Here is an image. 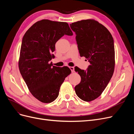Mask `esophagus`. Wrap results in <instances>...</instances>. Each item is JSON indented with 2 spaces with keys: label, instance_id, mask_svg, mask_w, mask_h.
Masks as SVG:
<instances>
[{
  "label": "esophagus",
  "instance_id": "obj_1",
  "mask_svg": "<svg viewBox=\"0 0 134 134\" xmlns=\"http://www.w3.org/2000/svg\"><path fill=\"white\" fill-rule=\"evenodd\" d=\"M69 68H70V69L71 70V72H72V73L74 72V68L73 67H69Z\"/></svg>",
  "mask_w": 134,
  "mask_h": 134
}]
</instances>
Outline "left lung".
Returning a JSON list of instances; mask_svg holds the SVG:
<instances>
[{"mask_svg":"<svg viewBox=\"0 0 134 134\" xmlns=\"http://www.w3.org/2000/svg\"><path fill=\"white\" fill-rule=\"evenodd\" d=\"M70 27L76 34L80 56L90 62L86 71L75 67V71L81 77L80 83L75 86V91L80 99L90 102L101 95L113 74L114 40L107 29L94 20L72 23Z\"/></svg>","mask_w":134,"mask_h":134,"instance_id":"left-lung-1","label":"left lung"}]
</instances>
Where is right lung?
Returning a JSON list of instances; mask_svg holds the SVG:
<instances>
[{
    "label": "right lung",
    "instance_id": "obj_1",
    "mask_svg": "<svg viewBox=\"0 0 134 134\" xmlns=\"http://www.w3.org/2000/svg\"><path fill=\"white\" fill-rule=\"evenodd\" d=\"M64 35L72 36L67 22L42 20L25 34L21 46L19 67L32 95L43 103H50L59 96L61 85L71 73L67 66H52L55 44Z\"/></svg>",
    "mask_w": 134,
    "mask_h": 134
}]
</instances>
